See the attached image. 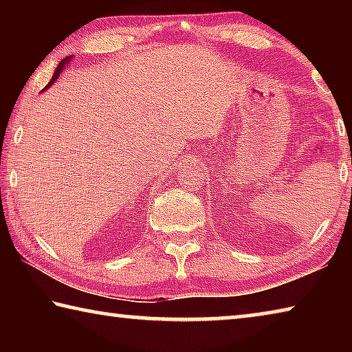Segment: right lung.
<instances>
[{
	"mask_svg": "<svg viewBox=\"0 0 352 352\" xmlns=\"http://www.w3.org/2000/svg\"><path fill=\"white\" fill-rule=\"evenodd\" d=\"M69 58H71V56H69V57H67V58H62V62L57 65V69H56V73H54V76H52V79H51V82H50V83H47V87H51V85H52V83H54V82H56V79H57V77H58V76H60V73H62V69L65 68V65H67V63H68V60H69ZM47 87H46V88H47Z\"/></svg>",
	"mask_w": 352,
	"mask_h": 352,
	"instance_id": "obj_1",
	"label": "right lung"
}]
</instances>
